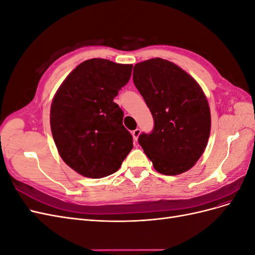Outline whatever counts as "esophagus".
Returning <instances> with one entry per match:
<instances>
[{
	"label": "esophagus",
	"mask_w": 255,
	"mask_h": 255,
	"mask_svg": "<svg viewBox=\"0 0 255 255\" xmlns=\"http://www.w3.org/2000/svg\"><path fill=\"white\" fill-rule=\"evenodd\" d=\"M132 135H133L134 140H135V141H137L138 137H139V135H140V129H139V128H136V129H134L133 132H132Z\"/></svg>",
	"instance_id": "34e87169"
}]
</instances>
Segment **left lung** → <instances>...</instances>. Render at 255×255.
<instances>
[{
	"mask_svg": "<svg viewBox=\"0 0 255 255\" xmlns=\"http://www.w3.org/2000/svg\"><path fill=\"white\" fill-rule=\"evenodd\" d=\"M133 81L154 119L151 134L138 142L155 170L186 172L203 154L211 133V111L204 91L181 67L163 58L134 66Z\"/></svg>",
	"mask_w": 255,
	"mask_h": 255,
	"instance_id": "8db88e82",
	"label": "left lung"
}]
</instances>
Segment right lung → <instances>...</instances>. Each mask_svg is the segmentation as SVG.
Segmentation results:
<instances>
[{"label":"right lung","mask_w":255,"mask_h":255,"mask_svg":"<svg viewBox=\"0 0 255 255\" xmlns=\"http://www.w3.org/2000/svg\"><path fill=\"white\" fill-rule=\"evenodd\" d=\"M132 68L104 58L85 60L53 98L50 125L58 154L83 176L101 179L115 173L133 148L123 112L114 102Z\"/></svg>","instance_id":"obj_1"}]
</instances>
